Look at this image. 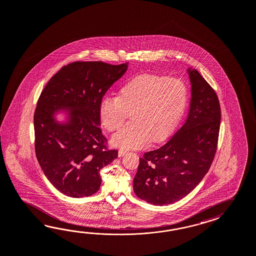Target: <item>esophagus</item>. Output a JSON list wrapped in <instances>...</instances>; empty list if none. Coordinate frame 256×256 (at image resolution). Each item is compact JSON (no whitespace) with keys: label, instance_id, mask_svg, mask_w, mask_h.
Returning <instances> with one entry per match:
<instances>
[{"label":"esophagus","instance_id":"obj_1","mask_svg":"<svg viewBox=\"0 0 256 256\" xmlns=\"http://www.w3.org/2000/svg\"><path fill=\"white\" fill-rule=\"evenodd\" d=\"M126 150H118V157H122L123 156H125L126 154Z\"/></svg>","mask_w":256,"mask_h":256}]
</instances>
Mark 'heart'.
Listing matches in <instances>:
<instances>
[{"mask_svg": "<svg viewBox=\"0 0 256 256\" xmlns=\"http://www.w3.org/2000/svg\"><path fill=\"white\" fill-rule=\"evenodd\" d=\"M188 88L180 78L164 76L140 75L120 88L118 97L100 102V118L107 130H118L131 112L132 124L111 140L114 146L140 149L150 140L159 142L174 130L186 109Z\"/></svg>", "mask_w": 256, "mask_h": 256, "instance_id": "heart-1", "label": "heart"}]
</instances>
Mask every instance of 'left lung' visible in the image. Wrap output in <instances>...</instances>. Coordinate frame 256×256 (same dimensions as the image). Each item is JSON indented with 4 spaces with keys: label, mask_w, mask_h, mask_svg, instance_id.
Returning <instances> with one entry per match:
<instances>
[{
    "label": "left lung",
    "mask_w": 256,
    "mask_h": 256,
    "mask_svg": "<svg viewBox=\"0 0 256 256\" xmlns=\"http://www.w3.org/2000/svg\"><path fill=\"white\" fill-rule=\"evenodd\" d=\"M192 85L185 123L162 147L140 158L133 190L154 206L171 204L194 190L212 164L218 140L221 109L212 88L196 69L188 68Z\"/></svg>",
    "instance_id": "obj_1"
}]
</instances>
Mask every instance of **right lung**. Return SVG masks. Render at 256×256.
<instances>
[{
    "label": "right lung",
    "mask_w": 256,
    "mask_h": 256,
    "mask_svg": "<svg viewBox=\"0 0 256 256\" xmlns=\"http://www.w3.org/2000/svg\"><path fill=\"white\" fill-rule=\"evenodd\" d=\"M128 66L71 62L42 92L34 114L35 152L45 176L61 194L82 198L97 192L100 169L118 157V150L106 147L99 109ZM59 113L62 122L56 120Z\"/></svg>",
    "instance_id": "right-lung-1"
}]
</instances>
